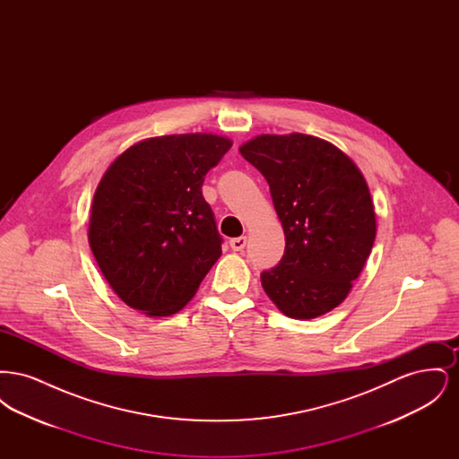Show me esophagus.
Masks as SVG:
<instances>
[{"label": "esophagus", "instance_id": "esophagus-1", "mask_svg": "<svg viewBox=\"0 0 459 459\" xmlns=\"http://www.w3.org/2000/svg\"><path fill=\"white\" fill-rule=\"evenodd\" d=\"M246 244H247V238H246V236L230 239V247H232L234 251H242V249L246 247Z\"/></svg>", "mask_w": 459, "mask_h": 459}]
</instances>
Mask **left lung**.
I'll return each mask as SVG.
<instances>
[{"label":"left lung","instance_id":"obj_1","mask_svg":"<svg viewBox=\"0 0 459 459\" xmlns=\"http://www.w3.org/2000/svg\"><path fill=\"white\" fill-rule=\"evenodd\" d=\"M239 152L266 178L284 227V256L262 273L266 296L290 318L325 315L348 298L373 247L365 177L332 143L299 132L262 134Z\"/></svg>","mask_w":459,"mask_h":459}]
</instances>
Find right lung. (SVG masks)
Segmentation results:
<instances>
[{
  "instance_id": "add662e5",
  "label": "right lung",
  "mask_w": 459,
  "mask_h": 459,
  "mask_svg": "<svg viewBox=\"0 0 459 459\" xmlns=\"http://www.w3.org/2000/svg\"><path fill=\"white\" fill-rule=\"evenodd\" d=\"M230 146L215 134L152 137L126 150L101 177L89 246L126 305L169 316L195 298L221 255L201 186Z\"/></svg>"
}]
</instances>
